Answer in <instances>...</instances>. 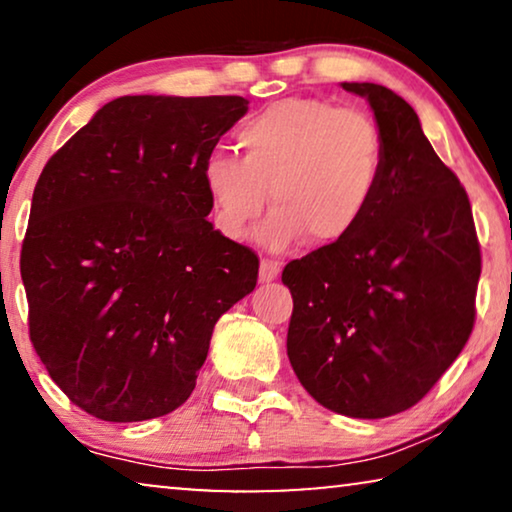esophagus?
Instances as JSON below:
<instances>
[{"label":"esophagus","mask_w":512,"mask_h":512,"mask_svg":"<svg viewBox=\"0 0 512 512\" xmlns=\"http://www.w3.org/2000/svg\"><path fill=\"white\" fill-rule=\"evenodd\" d=\"M280 273V264L273 262V259H262L259 262V280L262 283H271V280H276Z\"/></svg>","instance_id":"34e87169"}]
</instances>
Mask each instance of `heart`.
Instances as JSON below:
<instances>
[{
	"label": "heart",
	"mask_w": 512,
	"mask_h": 512,
	"mask_svg": "<svg viewBox=\"0 0 512 512\" xmlns=\"http://www.w3.org/2000/svg\"><path fill=\"white\" fill-rule=\"evenodd\" d=\"M241 157L211 150L201 164L213 222L229 241H246L262 218L266 187L273 213L259 239L285 250L304 239L336 246L366 218L385 176V139L362 111L318 97H287L236 132Z\"/></svg>",
	"instance_id": "obj_1"
}]
</instances>
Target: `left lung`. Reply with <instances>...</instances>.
<instances>
[{
	"instance_id": "obj_1",
	"label": "left lung",
	"mask_w": 512,
	"mask_h": 512,
	"mask_svg": "<svg viewBox=\"0 0 512 512\" xmlns=\"http://www.w3.org/2000/svg\"><path fill=\"white\" fill-rule=\"evenodd\" d=\"M343 90L376 115L385 176L348 239L283 269L294 299L287 357L322 406L378 420L415 406L469 341L480 243L469 194L413 106L385 85Z\"/></svg>"
}]
</instances>
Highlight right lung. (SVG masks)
Wrapping results in <instances>:
<instances>
[{"label": "right lung", "instance_id": "right-lung-1", "mask_svg": "<svg viewBox=\"0 0 512 512\" xmlns=\"http://www.w3.org/2000/svg\"><path fill=\"white\" fill-rule=\"evenodd\" d=\"M243 97H118L43 167L20 276L30 341L71 403L106 422L183 406L215 322L259 259L208 222L201 164Z\"/></svg>", "mask_w": 512, "mask_h": 512}]
</instances>
